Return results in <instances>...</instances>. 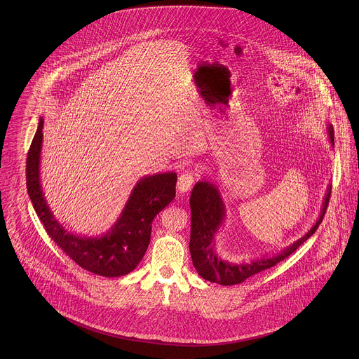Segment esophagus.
I'll return each instance as SVG.
<instances>
[{"label": "esophagus", "mask_w": 359, "mask_h": 359, "mask_svg": "<svg viewBox=\"0 0 359 359\" xmlns=\"http://www.w3.org/2000/svg\"><path fill=\"white\" fill-rule=\"evenodd\" d=\"M195 180H196V175L189 171L183 172L177 180V191L180 194H186L194 186Z\"/></svg>", "instance_id": "esophagus-1"}]
</instances>
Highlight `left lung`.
I'll return each mask as SVG.
<instances>
[{"label":"left lung","instance_id":"obj_1","mask_svg":"<svg viewBox=\"0 0 359 359\" xmlns=\"http://www.w3.org/2000/svg\"><path fill=\"white\" fill-rule=\"evenodd\" d=\"M328 137L334 145V130L328 125ZM331 196V186L325 194L323 208L319 219L312 226L304 237L293 242L281 253L273 257H262L261 259L252 261L250 264H230L223 261L215 255L214 250V236L218 229L222 226L224 219V205L218 187L208 180H202L195 184L191 192L189 205H191V239H189V252L192 264L199 273L207 281L217 283L221 285H236L243 283L253 274L259 273L265 269H269L278 264L280 261L290 256L299 246H302L319 227L323 221L327 205Z\"/></svg>","mask_w":359,"mask_h":359}]
</instances>
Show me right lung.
Masks as SVG:
<instances>
[{
    "instance_id": "obj_1",
    "label": "right lung",
    "mask_w": 359,
    "mask_h": 359,
    "mask_svg": "<svg viewBox=\"0 0 359 359\" xmlns=\"http://www.w3.org/2000/svg\"><path fill=\"white\" fill-rule=\"evenodd\" d=\"M43 118L27 157V188L34 211L52 241L91 273L120 277L130 273L145 255L154 217L171 203L176 195L175 172L142 177L133 188L123 211L111 230L100 238H86L69 233L53 218L40 186V152Z\"/></svg>"
}]
</instances>
